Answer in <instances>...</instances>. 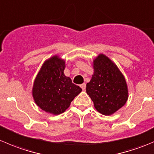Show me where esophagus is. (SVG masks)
<instances>
[{"mask_svg":"<svg viewBox=\"0 0 154 154\" xmlns=\"http://www.w3.org/2000/svg\"><path fill=\"white\" fill-rule=\"evenodd\" d=\"M80 87L82 88V89L85 90V89H86V83H83V84H81V85H80Z\"/></svg>","mask_w":154,"mask_h":154,"instance_id":"1","label":"esophagus"}]
</instances>
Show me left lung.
I'll return each instance as SVG.
<instances>
[{
    "label": "left lung",
    "mask_w": 154,
    "mask_h": 154,
    "mask_svg": "<svg viewBox=\"0 0 154 154\" xmlns=\"http://www.w3.org/2000/svg\"><path fill=\"white\" fill-rule=\"evenodd\" d=\"M94 74L86 84V93L94 108L104 116H110L122 108L128 99V88L122 73L104 54L93 60Z\"/></svg>",
    "instance_id": "8db88e82"
}]
</instances>
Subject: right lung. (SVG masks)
Segmentation results:
<instances>
[{
    "instance_id": "right-lung-1",
    "label": "right lung",
    "mask_w": 154,
    "mask_h": 154,
    "mask_svg": "<svg viewBox=\"0 0 154 154\" xmlns=\"http://www.w3.org/2000/svg\"><path fill=\"white\" fill-rule=\"evenodd\" d=\"M66 63L55 55L46 60L38 71L32 86L34 101L46 112H64L71 102L82 91L64 74Z\"/></svg>"
}]
</instances>
